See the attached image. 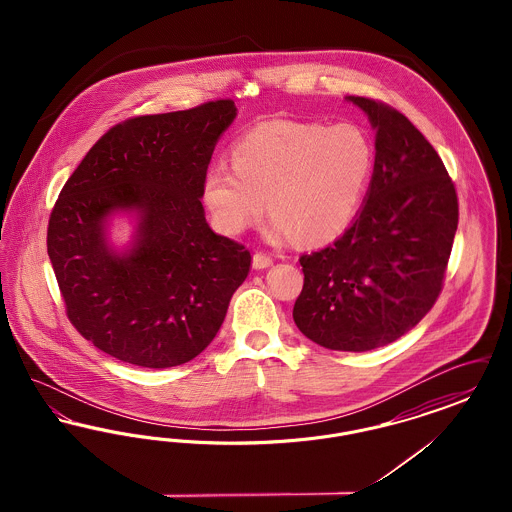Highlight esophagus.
Wrapping results in <instances>:
<instances>
[{"label": "esophagus", "instance_id": "esophagus-1", "mask_svg": "<svg viewBox=\"0 0 512 512\" xmlns=\"http://www.w3.org/2000/svg\"><path fill=\"white\" fill-rule=\"evenodd\" d=\"M251 265H253L255 270H263V268H268L272 265V257H268L265 253H255Z\"/></svg>", "mask_w": 512, "mask_h": 512}]
</instances>
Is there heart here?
Listing matches in <instances>:
<instances>
[{"instance_id": "obj_1", "label": "heart", "mask_w": 512, "mask_h": 512, "mask_svg": "<svg viewBox=\"0 0 512 512\" xmlns=\"http://www.w3.org/2000/svg\"><path fill=\"white\" fill-rule=\"evenodd\" d=\"M372 165L374 151L359 126L274 119L234 142L232 165H209L203 201L228 236L261 219L268 205L272 242L295 234L305 244H322L355 219Z\"/></svg>"}]
</instances>
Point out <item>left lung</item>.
Returning a JSON list of instances; mask_svg holds the SVG:
<instances>
[{"instance_id": "obj_1", "label": "left lung", "mask_w": 512, "mask_h": 512, "mask_svg": "<svg viewBox=\"0 0 512 512\" xmlns=\"http://www.w3.org/2000/svg\"><path fill=\"white\" fill-rule=\"evenodd\" d=\"M376 130L363 207L336 242L299 259L293 305L303 336L334 351L399 340L436 303L459 224L455 186L436 149L390 105L347 96Z\"/></svg>"}]
</instances>
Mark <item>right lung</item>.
Masks as SVG:
<instances>
[{
	"label": "right lung",
	"mask_w": 512,
	"mask_h": 512,
	"mask_svg": "<svg viewBox=\"0 0 512 512\" xmlns=\"http://www.w3.org/2000/svg\"><path fill=\"white\" fill-rule=\"evenodd\" d=\"M234 101L146 115L113 126L63 186L48 255L74 328L122 363L169 368L217 336L251 255L211 230L203 176L234 122ZM131 242L108 238L115 216Z\"/></svg>",
	"instance_id": "obj_1"
}]
</instances>
